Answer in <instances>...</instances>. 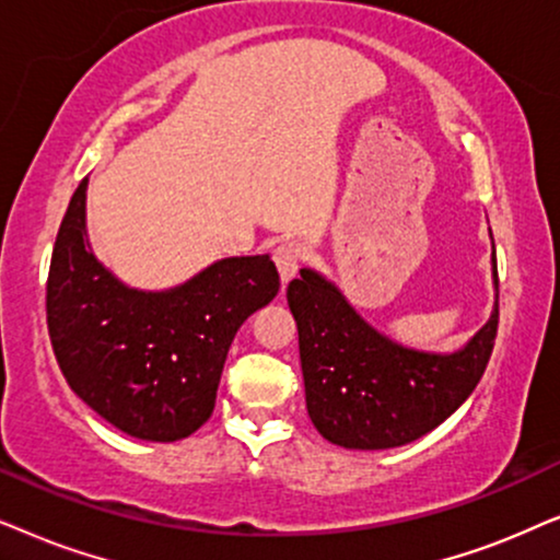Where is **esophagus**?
I'll return each mask as SVG.
<instances>
[{
  "instance_id": "esophagus-1",
  "label": "esophagus",
  "mask_w": 560,
  "mask_h": 560,
  "mask_svg": "<svg viewBox=\"0 0 560 560\" xmlns=\"http://www.w3.org/2000/svg\"><path fill=\"white\" fill-rule=\"evenodd\" d=\"M273 260H276V268H279V273H281V281L289 284V281H292L296 276V271H300L302 245L294 243V241L281 243L279 248L273 250Z\"/></svg>"
}]
</instances>
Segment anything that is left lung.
<instances>
[{
	"label": "left lung",
	"mask_w": 560,
	"mask_h": 560,
	"mask_svg": "<svg viewBox=\"0 0 560 560\" xmlns=\"http://www.w3.org/2000/svg\"><path fill=\"white\" fill-rule=\"evenodd\" d=\"M300 273L289 281L287 302L300 330L307 412L325 441L350 451L397 448L428 435L471 397L497 338L494 237V307L487 325L453 353L401 346L358 315L315 268Z\"/></svg>",
	"instance_id": "left-lung-1"
}]
</instances>
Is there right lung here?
Listing matches in <instances>:
<instances>
[{"label":"right lung","instance_id":"1","mask_svg":"<svg viewBox=\"0 0 560 560\" xmlns=\"http://www.w3.org/2000/svg\"><path fill=\"white\" fill-rule=\"evenodd\" d=\"M86 186L73 191L50 258L56 361L73 394L117 430L182 441L210 420L230 342L279 294V271L264 253L220 258L161 292L128 287L89 245Z\"/></svg>","mask_w":560,"mask_h":560}]
</instances>
